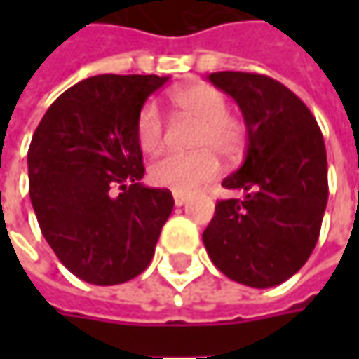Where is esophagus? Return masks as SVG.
I'll return each instance as SVG.
<instances>
[{
    "mask_svg": "<svg viewBox=\"0 0 359 359\" xmlns=\"http://www.w3.org/2000/svg\"><path fill=\"white\" fill-rule=\"evenodd\" d=\"M187 200H189V198H187L186 194H180V191H175V194H173V201H175V205H186Z\"/></svg>",
    "mask_w": 359,
    "mask_h": 359,
    "instance_id": "obj_1",
    "label": "esophagus"
}]
</instances>
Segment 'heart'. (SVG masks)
Listing matches in <instances>:
<instances>
[{
  "label": "heart",
  "instance_id": "heart-1",
  "mask_svg": "<svg viewBox=\"0 0 359 359\" xmlns=\"http://www.w3.org/2000/svg\"><path fill=\"white\" fill-rule=\"evenodd\" d=\"M172 104L186 116L200 119L194 135L196 151L161 154L149 163V180L158 187L189 194L212 182L219 173L222 156L228 161L238 159L245 147V126L228 114V97L210 83H191L170 95ZM137 145L151 154L163 144V118L154 102L140 109L135 119Z\"/></svg>",
  "mask_w": 359,
  "mask_h": 359
}]
</instances>
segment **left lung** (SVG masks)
Masks as SVG:
<instances>
[{
	"mask_svg": "<svg viewBox=\"0 0 359 359\" xmlns=\"http://www.w3.org/2000/svg\"><path fill=\"white\" fill-rule=\"evenodd\" d=\"M240 105L245 158L222 186L243 200H219L203 231L214 266L233 282L273 287L290 280L313 252L327 203L324 135L306 104L259 74H210Z\"/></svg>",
	"mask_w": 359,
	"mask_h": 359,
	"instance_id": "8db88e82",
	"label": "left lung"
}]
</instances>
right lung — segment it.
Instances as JSON below:
<instances>
[{"mask_svg":"<svg viewBox=\"0 0 359 359\" xmlns=\"http://www.w3.org/2000/svg\"><path fill=\"white\" fill-rule=\"evenodd\" d=\"M168 77H88L49 105L27 151L29 198L43 238L74 276L116 285L151 262L173 210L145 187L135 119Z\"/></svg>","mask_w":359,"mask_h":359,"instance_id":"obj_1","label":"right lung"}]
</instances>
